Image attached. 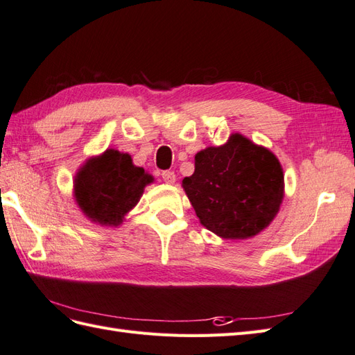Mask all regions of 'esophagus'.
<instances>
[{
    "mask_svg": "<svg viewBox=\"0 0 355 355\" xmlns=\"http://www.w3.org/2000/svg\"><path fill=\"white\" fill-rule=\"evenodd\" d=\"M160 175H162V178H164L165 183H168V184H174L175 183L174 171H164Z\"/></svg>",
    "mask_w": 355,
    "mask_h": 355,
    "instance_id": "obj_1",
    "label": "esophagus"
}]
</instances>
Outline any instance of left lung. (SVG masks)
<instances>
[{"instance_id":"left-lung-1","label":"left lung","mask_w":355,"mask_h":355,"mask_svg":"<svg viewBox=\"0 0 355 355\" xmlns=\"http://www.w3.org/2000/svg\"><path fill=\"white\" fill-rule=\"evenodd\" d=\"M183 187L208 230L226 239H245L275 217L284 175L269 150L235 134L225 146L199 151L193 175L183 180Z\"/></svg>"}]
</instances>
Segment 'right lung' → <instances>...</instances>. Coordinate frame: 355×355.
Listing matches in <instances>:
<instances>
[{"label":"right lung","mask_w":355,"mask_h":355,"mask_svg":"<svg viewBox=\"0 0 355 355\" xmlns=\"http://www.w3.org/2000/svg\"><path fill=\"white\" fill-rule=\"evenodd\" d=\"M153 181L143 168L132 165V159L117 150H107L103 156L90 159L76 178L78 207L92 221L117 226L123 221Z\"/></svg>","instance_id":"right-lung-1"}]
</instances>
